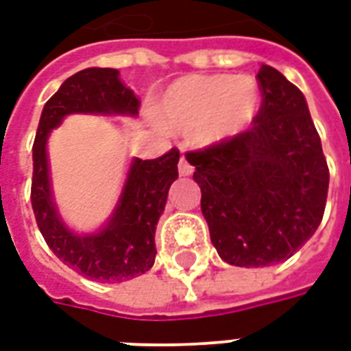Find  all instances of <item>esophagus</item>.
<instances>
[{"label": "esophagus", "instance_id": "34e87169", "mask_svg": "<svg viewBox=\"0 0 351 351\" xmlns=\"http://www.w3.org/2000/svg\"><path fill=\"white\" fill-rule=\"evenodd\" d=\"M193 172V165H191L185 157H181V160H179V173H181V176H191Z\"/></svg>", "mask_w": 351, "mask_h": 351}]
</instances>
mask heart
Segmentation results:
<instances>
[{"mask_svg": "<svg viewBox=\"0 0 351 351\" xmlns=\"http://www.w3.org/2000/svg\"><path fill=\"white\" fill-rule=\"evenodd\" d=\"M260 88L250 76L191 74L173 82L158 104V117L178 132L196 130L202 142L226 140L256 116Z\"/></svg>", "mask_w": 351, "mask_h": 351, "instance_id": "obj_1", "label": "heart"}]
</instances>
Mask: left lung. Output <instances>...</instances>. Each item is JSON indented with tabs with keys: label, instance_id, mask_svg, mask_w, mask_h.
<instances>
[{
	"label": "left lung",
	"instance_id": "obj_1",
	"mask_svg": "<svg viewBox=\"0 0 351 351\" xmlns=\"http://www.w3.org/2000/svg\"><path fill=\"white\" fill-rule=\"evenodd\" d=\"M252 127L186 151L202 189V213L224 262L263 267L293 256L326 211L329 168L303 93L277 69L258 73Z\"/></svg>",
	"mask_w": 351,
	"mask_h": 351
}]
</instances>
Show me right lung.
Returning a JSON list of instances; mask_svg holds the SVG:
<instances>
[{"instance_id": "1", "label": "right lung", "mask_w": 351, "mask_h": 351, "mask_svg": "<svg viewBox=\"0 0 351 351\" xmlns=\"http://www.w3.org/2000/svg\"><path fill=\"white\" fill-rule=\"evenodd\" d=\"M140 108V99L119 78L116 69H84L61 84L40 116L33 142L32 207L46 245L61 262L91 280L123 282L149 271L155 262V230L165 211L170 185L178 179L179 149L162 157L130 166L129 179L116 213L106 228L78 237L60 222L50 194L46 138L61 119L74 112L130 114Z\"/></svg>"}]
</instances>
